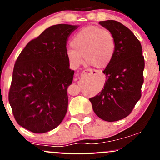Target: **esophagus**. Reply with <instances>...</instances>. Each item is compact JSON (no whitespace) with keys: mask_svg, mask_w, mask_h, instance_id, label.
I'll list each match as a JSON object with an SVG mask.
<instances>
[{"mask_svg":"<svg viewBox=\"0 0 160 160\" xmlns=\"http://www.w3.org/2000/svg\"><path fill=\"white\" fill-rule=\"evenodd\" d=\"M96 73H97V71H96V70L88 69L84 70V71L82 72V74H86V75H91V74H96Z\"/></svg>","mask_w":160,"mask_h":160,"instance_id":"34e87169","label":"esophagus"}]
</instances>
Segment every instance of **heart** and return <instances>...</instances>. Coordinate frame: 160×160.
I'll list each match as a JSON object with an SVG mask.
<instances>
[{
	"label": "heart",
	"instance_id": "obj_1",
	"mask_svg": "<svg viewBox=\"0 0 160 160\" xmlns=\"http://www.w3.org/2000/svg\"><path fill=\"white\" fill-rule=\"evenodd\" d=\"M72 48L67 50V56L71 64L78 67L85 61L88 64L102 69L111 62L116 52V39L107 29L89 25L80 30L71 41Z\"/></svg>",
	"mask_w": 160,
	"mask_h": 160
}]
</instances>
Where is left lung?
Wrapping results in <instances>:
<instances>
[{
    "label": "left lung",
    "mask_w": 160,
    "mask_h": 160,
    "mask_svg": "<svg viewBox=\"0 0 160 160\" xmlns=\"http://www.w3.org/2000/svg\"><path fill=\"white\" fill-rule=\"evenodd\" d=\"M99 23L114 36L116 52L103 71L104 88L89 100L98 117L112 122L129 116L140 99L145 61L140 42L128 28L115 20Z\"/></svg>",
    "instance_id": "obj_1"
}]
</instances>
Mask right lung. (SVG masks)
<instances>
[{"mask_svg": "<svg viewBox=\"0 0 160 160\" xmlns=\"http://www.w3.org/2000/svg\"><path fill=\"white\" fill-rule=\"evenodd\" d=\"M78 25L50 26L27 44L14 67L8 101L19 125L34 133L56 128L68 108L69 69L67 42Z\"/></svg>", "mask_w": 160, "mask_h": 160, "instance_id": "right-lung-1", "label": "right lung"}]
</instances>
